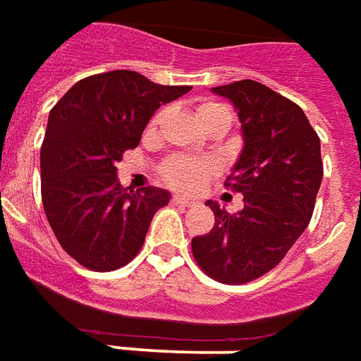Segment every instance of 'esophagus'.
I'll list each match as a JSON object with an SVG mask.
<instances>
[{
    "mask_svg": "<svg viewBox=\"0 0 361 361\" xmlns=\"http://www.w3.org/2000/svg\"><path fill=\"white\" fill-rule=\"evenodd\" d=\"M171 202L173 204H176V206H192L194 200H190V198H185V196H178V194H175L173 198H171Z\"/></svg>",
    "mask_w": 361,
    "mask_h": 361,
    "instance_id": "34e87169",
    "label": "esophagus"
}]
</instances>
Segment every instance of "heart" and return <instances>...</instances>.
Returning <instances> with one entry per match:
<instances>
[{
    "mask_svg": "<svg viewBox=\"0 0 361 361\" xmlns=\"http://www.w3.org/2000/svg\"><path fill=\"white\" fill-rule=\"evenodd\" d=\"M217 104H204L200 106V111L212 109ZM161 114L155 116V122L159 120ZM212 161L208 159H196V157H171L165 161V165L161 167V176L169 186H173L176 190H185V192H194L198 190L204 180L208 178L212 173Z\"/></svg>",
    "mask_w": 361,
    "mask_h": 361,
    "instance_id": "b5f03b06",
    "label": "heart"
}]
</instances>
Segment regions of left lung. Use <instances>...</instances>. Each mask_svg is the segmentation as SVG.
Here are the masks:
<instances>
[{"mask_svg":"<svg viewBox=\"0 0 361 361\" xmlns=\"http://www.w3.org/2000/svg\"><path fill=\"white\" fill-rule=\"evenodd\" d=\"M233 103L243 152L226 186L243 194L227 214L208 200L216 224L192 239L198 267L217 282L247 283L270 272L311 221L323 180L321 142L305 112L252 79L214 87Z\"/></svg>","mask_w":361,"mask_h":361,"instance_id":"left-lung-1","label":"left lung"}]
</instances>
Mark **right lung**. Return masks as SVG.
<instances>
[{"mask_svg": "<svg viewBox=\"0 0 361 361\" xmlns=\"http://www.w3.org/2000/svg\"><path fill=\"white\" fill-rule=\"evenodd\" d=\"M190 89L116 70L81 79L54 104L40 147L42 204L56 239L81 267L111 272L140 252L171 194L122 188L116 163L137 147L161 104Z\"/></svg>", "mask_w": 361, "mask_h": 361, "instance_id": "obj_1", "label": "right lung"}]
</instances>
